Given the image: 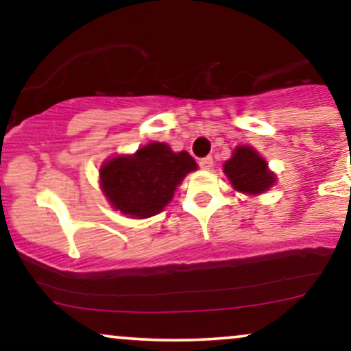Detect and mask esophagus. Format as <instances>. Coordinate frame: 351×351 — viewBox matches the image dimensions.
Instances as JSON below:
<instances>
[{
	"mask_svg": "<svg viewBox=\"0 0 351 351\" xmlns=\"http://www.w3.org/2000/svg\"><path fill=\"white\" fill-rule=\"evenodd\" d=\"M199 167L203 168V170H211V167H213L211 156H204V158H201L199 160Z\"/></svg>",
	"mask_w": 351,
	"mask_h": 351,
	"instance_id": "esophagus-1",
	"label": "esophagus"
}]
</instances>
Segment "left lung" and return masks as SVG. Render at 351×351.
<instances>
[{
    "mask_svg": "<svg viewBox=\"0 0 351 351\" xmlns=\"http://www.w3.org/2000/svg\"><path fill=\"white\" fill-rule=\"evenodd\" d=\"M223 168L232 188L245 195H261L276 183V175L267 168V162L247 145L237 147Z\"/></svg>",
    "mask_w": 351,
    "mask_h": 351,
    "instance_id": "8db88e82",
    "label": "left lung"
}]
</instances>
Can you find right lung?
Masks as SVG:
<instances>
[{"instance_id": "add662e5", "label": "right lung", "mask_w": 351, "mask_h": 351, "mask_svg": "<svg viewBox=\"0 0 351 351\" xmlns=\"http://www.w3.org/2000/svg\"><path fill=\"white\" fill-rule=\"evenodd\" d=\"M198 168L188 152L175 153L153 142L134 155L114 156L100 167V188L112 204L130 217H150L163 211L189 171Z\"/></svg>"}]
</instances>
